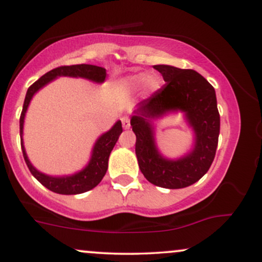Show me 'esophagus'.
<instances>
[{"label":"esophagus","instance_id":"34e87169","mask_svg":"<svg viewBox=\"0 0 262 262\" xmlns=\"http://www.w3.org/2000/svg\"><path fill=\"white\" fill-rule=\"evenodd\" d=\"M122 124H123V128H124V129H129V128H130V119H129L127 116L122 117Z\"/></svg>","mask_w":262,"mask_h":262}]
</instances>
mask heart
Segmentation results:
<instances>
[{
    "instance_id": "1",
    "label": "heart",
    "mask_w": 262,
    "mask_h": 262,
    "mask_svg": "<svg viewBox=\"0 0 262 262\" xmlns=\"http://www.w3.org/2000/svg\"><path fill=\"white\" fill-rule=\"evenodd\" d=\"M141 82H143L144 91L146 93L155 92L161 85L160 79L156 75H148V76L144 77V75L141 74L125 77L124 81H123V85L127 87L128 90H137Z\"/></svg>"
}]
</instances>
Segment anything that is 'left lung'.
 <instances>
[{
  "label": "left lung",
  "mask_w": 262,
  "mask_h": 262,
  "mask_svg": "<svg viewBox=\"0 0 262 262\" xmlns=\"http://www.w3.org/2000/svg\"><path fill=\"white\" fill-rule=\"evenodd\" d=\"M165 83L133 111L130 125L137 137L135 154L145 179L159 187L176 189L193 185L209 170L218 145L221 117L213 86L194 70L154 65ZM182 112L194 132V145L177 159L162 156L156 145L154 122Z\"/></svg>",
  "instance_id": "left-lung-1"
}]
</instances>
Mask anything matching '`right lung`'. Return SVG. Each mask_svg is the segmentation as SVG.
I'll return each mask as SVG.
<instances>
[{"instance_id": "right-lung-1", "label": "right lung", "mask_w": 262, "mask_h": 262, "mask_svg": "<svg viewBox=\"0 0 262 262\" xmlns=\"http://www.w3.org/2000/svg\"><path fill=\"white\" fill-rule=\"evenodd\" d=\"M106 69L101 68V66L89 65V64H79V65H71V66H60V68L54 69L49 71L38 81H35L33 85L29 87L27 91L25 103H23V110L20 113L19 118V132H20V145H22L23 158H25L27 166L32 175L38 180L41 185L45 186L50 191L55 192L59 194H79L83 192L90 191V189L95 188L106 175L108 169V159H110L111 151H112L114 145H116L117 140H118L119 135L123 132L122 122L118 121L114 123V125L110 130L103 133L98 137L96 140L95 145H93L91 151V158L87 165L82 170L77 171L73 175H64V176H52L47 175V173L40 172V171L35 169L29 161L28 155L26 152L25 143H23V127H25V118L27 110H28L29 103H31L33 96L37 93L39 90L43 89L45 85L52 82L55 79L61 76L69 77H81V79H86L92 81L96 83H102L106 80Z\"/></svg>"}]
</instances>
